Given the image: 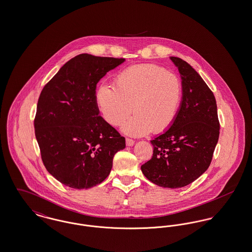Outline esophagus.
I'll return each instance as SVG.
<instances>
[{
    "instance_id": "obj_1",
    "label": "esophagus",
    "mask_w": 252,
    "mask_h": 252,
    "mask_svg": "<svg viewBox=\"0 0 252 252\" xmlns=\"http://www.w3.org/2000/svg\"><path fill=\"white\" fill-rule=\"evenodd\" d=\"M126 144L127 146H131V145L135 144V141L132 140V139H129V138H126Z\"/></svg>"
}]
</instances>
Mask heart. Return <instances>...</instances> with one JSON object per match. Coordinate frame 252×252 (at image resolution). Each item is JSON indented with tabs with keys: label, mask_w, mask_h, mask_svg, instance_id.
Wrapping results in <instances>:
<instances>
[{
	"label": "heart",
	"mask_w": 252,
	"mask_h": 252,
	"mask_svg": "<svg viewBox=\"0 0 252 252\" xmlns=\"http://www.w3.org/2000/svg\"><path fill=\"white\" fill-rule=\"evenodd\" d=\"M181 99L180 77L155 64L126 68L115 77L114 88L102 85L95 94L101 115L113 126L136 111L123 126L133 137L168 130L177 120Z\"/></svg>",
	"instance_id": "heart-1"
}]
</instances>
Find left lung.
I'll return each instance as SVG.
<instances>
[{
	"label": "left lung",
	"instance_id": "8db88e82",
	"mask_svg": "<svg viewBox=\"0 0 252 252\" xmlns=\"http://www.w3.org/2000/svg\"><path fill=\"white\" fill-rule=\"evenodd\" d=\"M182 79V101L173 126L151 141L153 156L141 166L147 180L164 188L184 187L209 168L219 138L216 97L186 61L171 57Z\"/></svg>",
	"mask_w": 252,
	"mask_h": 252
}]
</instances>
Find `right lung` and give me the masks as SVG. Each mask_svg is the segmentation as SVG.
<instances>
[{
  "mask_svg": "<svg viewBox=\"0 0 252 252\" xmlns=\"http://www.w3.org/2000/svg\"><path fill=\"white\" fill-rule=\"evenodd\" d=\"M125 59L81 54L65 63L42 89L34 120L42 162L73 189L103 182L126 139L99 115L96 85Z\"/></svg>",
  "mask_w": 252,
  "mask_h": 252,
  "instance_id": "add662e5",
  "label": "right lung"
}]
</instances>
